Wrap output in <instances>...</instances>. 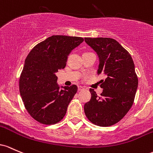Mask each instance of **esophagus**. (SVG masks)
Instances as JSON below:
<instances>
[{"instance_id":"34e87169","label":"esophagus","mask_w":153,"mask_h":153,"mask_svg":"<svg viewBox=\"0 0 153 153\" xmlns=\"http://www.w3.org/2000/svg\"><path fill=\"white\" fill-rule=\"evenodd\" d=\"M84 88L82 87H81V86H79V87H78V91H82L83 90Z\"/></svg>"}]
</instances>
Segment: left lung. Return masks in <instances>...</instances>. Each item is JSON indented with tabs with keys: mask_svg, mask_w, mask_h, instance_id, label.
<instances>
[{
	"mask_svg": "<svg viewBox=\"0 0 153 153\" xmlns=\"http://www.w3.org/2000/svg\"><path fill=\"white\" fill-rule=\"evenodd\" d=\"M86 43L99 56L97 74L103 75L100 96L90 89L91 99L84 110L94 124L109 126L124 117L134 103L138 78L131 55L116 39L108 37H85Z\"/></svg>",
	"mask_w": 153,
	"mask_h": 153,
	"instance_id": "1",
	"label": "left lung"
}]
</instances>
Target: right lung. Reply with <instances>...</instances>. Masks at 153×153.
<instances>
[{
  "instance_id": "add662e5",
  "label": "right lung",
  "mask_w": 153,
  "mask_h": 153,
  "mask_svg": "<svg viewBox=\"0 0 153 153\" xmlns=\"http://www.w3.org/2000/svg\"><path fill=\"white\" fill-rule=\"evenodd\" d=\"M84 41L80 37L53 35L36 45L25 60L19 91L27 112L39 123L52 125L66 114L77 87L60 90L56 72L65 68L68 55Z\"/></svg>"
}]
</instances>
